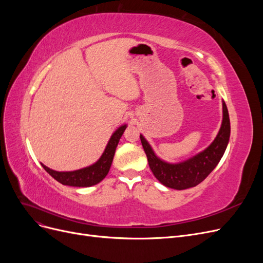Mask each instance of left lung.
I'll list each match as a JSON object with an SVG mask.
<instances>
[{
    "label": "left lung",
    "mask_w": 263,
    "mask_h": 263,
    "mask_svg": "<svg viewBox=\"0 0 263 263\" xmlns=\"http://www.w3.org/2000/svg\"><path fill=\"white\" fill-rule=\"evenodd\" d=\"M230 136L228 109L222 101V122L216 138L200 154L179 163L161 160L154 153L145 137L140 135L141 145L146 153L148 163L157 180L166 187L185 190L196 186L215 169L227 148Z\"/></svg>",
    "instance_id": "1"
}]
</instances>
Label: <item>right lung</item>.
Listing matches in <instances>:
<instances>
[{
  "label": "right lung",
  "mask_w": 263,
  "mask_h": 263,
  "mask_svg": "<svg viewBox=\"0 0 263 263\" xmlns=\"http://www.w3.org/2000/svg\"><path fill=\"white\" fill-rule=\"evenodd\" d=\"M127 125H122L117 128L112 137L108 140V144L104 150V153L101 156L99 160L93 163L92 165L86 166L83 169H79L76 171H68V172H59L49 169L42 163L43 168L48 172L50 176L60 182L63 185L70 186H78V187H87L98 184L103 179H104L109 171L110 165L113 162V158L115 155L116 147L121 139L123 133L125 132Z\"/></svg>",
  "instance_id": "1"
}]
</instances>
